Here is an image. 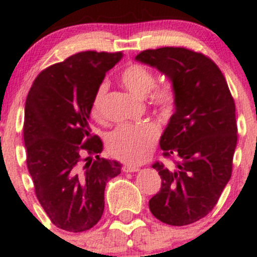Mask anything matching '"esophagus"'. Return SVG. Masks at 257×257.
<instances>
[{"label":"esophagus","mask_w":257,"mask_h":257,"mask_svg":"<svg viewBox=\"0 0 257 257\" xmlns=\"http://www.w3.org/2000/svg\"><path fill=\"white\" fill-rule=\"evenodd\" d=\"M123 171L126 172V173H134V172H138L139 168L136 166H124Z\"/></svg>","instance_id":"obj_1"}]
</instances>
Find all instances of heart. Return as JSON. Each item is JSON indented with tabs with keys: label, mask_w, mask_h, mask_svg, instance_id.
I'll list each match as a JSON object with an SVG mask.
<instances>
[{
	"label": "heart",
	"mask_w": 257,
	"mask_h": 257,
	"mask_svg": "<svg viewBox=\"0 0 257 257\" xmlns=\"http://www.w3.org/2000/svg\"><path fill=\"white\" fill-rule=\"evenodd\" d=\"M124 88L137 98H146L156 84L153 73L141 64L126 66L120 74ZM106 84L98 86L91 100V114L100 118L103 114ZM152 104L162 110H171L176 101V93L169 85L157 88L151 95ZM159 136V126L154 123L124 124L111 132L108 137V148L116 158L129 163H142L149 157Z\"/></svg>",
	"instance_id": "b5f03b06"
}]
</instances>
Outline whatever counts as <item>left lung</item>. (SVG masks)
Here are the masks:
<instances>
[{
  "instance_id": "8db88e82",
  "label": "left lung",
  "mask_w": 257,
  "mask_h": 257,
  "mask_svg": "<svg viewBox=\"0 0 257 257\" xmlns=\"http://www.w3.org/2000/svg\"><path fill=\"white\" fill-rule=\"evenodd\" d=\"M136 60L167 76L176 93L159 146L178 162L172 169L153 164L162 187L149 210L167 225H189L212 211L231 178L237 144L235 103L223 74L205 55L161 47L142 51Z\"/></svg>"
}]
</instances>
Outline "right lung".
<instances>
[{"instance_id":"1","label":"right lung","mask_w":257,"mask_h":257,"mask_svg":"<svg viewBox=\"0 0 257 257\" xmlns=\"http://www.w3.org/2000/svg\"><path fill=\"white\" fill-rule=\"evenodd\" d=\"M121 57V52H79L45 69L27 95V168L40 205L56 227L69 232L99 222L106 183L121 171L118 161L99 157L103 142L91 138L89 126L94 94Z\"/></svg>"}]
</instances>
